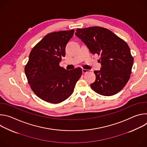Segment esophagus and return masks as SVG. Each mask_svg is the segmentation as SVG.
<instances>
[{"mask_svg":"<svg viewBox=\"0 0 147 147\" xmlns=\"http://www.w3.org/2000/svg\"><path fill=\"white\" fill-rule=\"evenodd\" d=\"M82 73L83 74H85V73H87L89 71L88 70H87V69H82Z\"/></svg>","mask_w":147,"mask_h":147,"instance_id":"1","label":"esophagus"}]
</instances>
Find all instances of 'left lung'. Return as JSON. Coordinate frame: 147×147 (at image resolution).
Here are the masks:
<instances>
[{"instance_id": "1", "label": "left lung", "mask_w": 147, "mask_h": 147, "mask_svg": "<svg viewBox=\"0 0 147 147\" xmlns=\"http://www.w3.org/2000/svg\"><path fill=\"white\" fill-rule=\"evenodd\" d=\"M76 35L92 54L100 56V70L94 71L96 80L91 84L96 93L113 95L126 85L131 73L134 58L125 42L109 30L100 27L77 28Z\"/></svg>"}]
</instances>
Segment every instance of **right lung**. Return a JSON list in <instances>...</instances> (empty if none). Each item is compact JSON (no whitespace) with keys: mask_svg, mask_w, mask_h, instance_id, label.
Instances as JSON below:
<instances>
[{"mask_svg":"<svg viewBox=\"0 0 147 147\" xmlns=\"http://www.w3.org/2000/svg\"><path fill=\"white\" fill-rule=\"evenodd\" d=\"M74 32L73 29L49 33L30 53L25 73L32 91L44 101L58 103L67 99L82 75L80 67L67 70L59 65Z\"/></svg>","mask_w":147,"mask_h":147,"instance_id":"right-lung-1","label":"right lung"}]
</instances>
